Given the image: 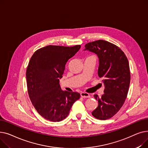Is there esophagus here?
Segmentation results:
<instances>
[{
	"instance_id": "esophagus-1",
	"label": "esophagus",
	"mask_w": 148,
	"mask_h": 148,
	"mask_svg": "<svg viewBox=\"0 0 148 148\" xmlns=\"http://www.w3.org/2000/svg\"><path fill=\"white\" fill-rule=\"evenodd\" d=\"M80 95L82 97L86 98H90V95L88 94V93H86V92H81L80 93Z\"/></svg>"
}]
</instances>
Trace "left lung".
Masks as SVG:
<instances>
[{"instance_id":"1","label":"left lung","mask_w":148,"mask_h":148,"mask_svg":"<svg viewBox=\"0 0 148 148\" xmlns=\"http://www.w3.org/2000/svg\"><path fill=\"white\" fill-rule=\"evenodd\" d=\"M84 51L96 54L99 59L98 74L102 78L104 94L99 97L97 108L92 112L99 120L110 119L118 113L127 98L130 83L128 60L118 46L104 40L86 44Z\"/></svg>"}]
</instances>
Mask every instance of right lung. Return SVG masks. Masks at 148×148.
<instances>
[{
    "instance_id": "obj_1",
    "label": "right lung",
    "mask_w": 148,
    "mask_h": 148,
    "mask_svg": "<svg viewBox=\"0 0 148 148\" xmlns=\"http://www.w3.org/2000/svg\"><path fill=\"white\" fill-rule=\"evenodd\" d=\"M80 47L48 45L36 50L30 58L26 70L28 94L38 113L47 120L65 119L80 97L78 92L62 90L59 84L66 62Z\"/></svg>"
}]
</instances>
